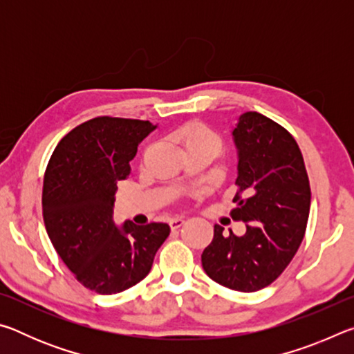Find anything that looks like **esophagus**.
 <instances>
[{"mask_svg": "<svg viewBox=\"0 0 354 354\" xmlns=\"http://www.w3.org/2000/svg\"><path fill=\"white\" fill-rule=\"evenodd\" d=\"M183 225H184V218H181V217H176V218L170 220L171 230H178V227H181Z\"/></svg>", "mask_w": 354, "mask_h": 354, "instance_id": "34e87169", "label": "esophagus"}]
</instances>
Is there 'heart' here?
Masks as SVG:
<instances>
[{
  "label": "heart",
  "instance_id": "b5f03b06",
  "mask_svg": "<svg viewBox=\"0 0 354 354\" xmlns=\"http://www.w3.org/2000/svg\"><path fill=\"white\" fill-rule=\"evenodd\" d=\"M175 139L181 142L185 151H192V149H206L217 156L221 151L223 142H221L220 136L217 133L206 127L205 123L192 122L184 124L175 133Z\"/></svg>",
  "mask_w": 354,
  "mask_h": 354
}]
</instances>
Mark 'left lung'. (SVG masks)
Listing matches in <instances>:
<instances>
[{"label": "left lung", "instance_id": "left-lung-1", "mask_svg": "<svg viewBox=\"0 0 354 354\" xmlns=\"http://www.w3.org/2000/svg\"><path fill=\"white\" fill-rule=\"evenodd\" d=\"M232 140L237 194L231 215L247 223V232L225 234V227L215 225L201 263L215 283L256 292L284 272L303 241L310 207L309 178L295 139L259 112L239 117Z\"/></svg>", "mask_w": 354, "mask_h": 354}]
</instances>
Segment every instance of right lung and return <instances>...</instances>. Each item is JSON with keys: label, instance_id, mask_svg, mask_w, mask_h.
I'll use <instances>...</instances> for the list:
<instances>
[{"label": "right lung", "instance_id": "obj_1", "mask_svg": "<svg viewBox=\"0 0 354 354\" xmlns=\"http://www.w3.org/2000/svg\"><path fill=\"white\" fill-rule=\"evenodd\" d=\"M156 128L142 120L92 118L70 131L48 162L41 194L48 237L76 279L97 293L140 283L170 234L167 223L113 221L117 184Z\"/></svg>", "mask_w": 354, "mask_h": 354}]
</instances>
